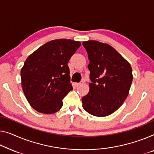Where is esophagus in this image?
I'll return each instance as SVG.
<instances>
[{"label":"esophagus","instance_id":"obj_1","mask_svg":"<svg viewBox=\"0 0 154 154\" xmlns=\"http://www.w3.org/2000/svg\"><path fill=\"white\" fill-rule=\"evenodd\" d=\"M85 82V81L84 80H82L81 82H79V83H77V86H80V85H82V84H83Z\"/></svg>","mask_w":154,"mask_h":154}]
</instances>
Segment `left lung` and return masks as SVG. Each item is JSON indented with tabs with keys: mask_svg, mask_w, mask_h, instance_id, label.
Listing matches in <instances>:
<instances>
[{
	"mask_svg": "<svg viewBox=\"0 0 154 154\" xmlns=\"http://www.w3.org/2000/svg\"><path fill=\"white\" fill-rule=\"evenodd\" d=\"M90 63V90L82 106L93 116L114 113L127 97L133 81L132 68L113 47L97 41H84Z\"/></svg>",
	"mask_w": 154,
	"mask_h": 154,
	"instance_id": "1",
	"label": "left lung"
}]
</instances>
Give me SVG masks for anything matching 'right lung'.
Here are the masks:
<instances>
[{"instance_id": "1", "label": "right lung", "mask_w": 154, "mask_h": 154, "mask_svg": "<svg viewBox=\"0 0 154 154\" xmlns=\"http://www.w3.org/2000/svg\"><path fill=\"white\" fill-rule=\"evenodd\" d=\"M81 43L70 39L50 41L27 57L20 71L23 93L31 106L45 114L56 113L72 90L68 66Z\"/></svg>"}]
</instances>
